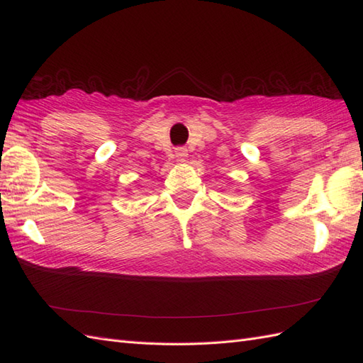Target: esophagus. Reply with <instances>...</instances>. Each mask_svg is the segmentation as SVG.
Here are the masks:
<instances>
[{
    "label": "esophagus",
    "mask_w": 363,
    "mask_h": 363,
    "mask_svg": "<svg viewBox=\"0 0 363 363\" xmlns=\"http://www.w3.org/2000/svg\"><path fill=\"white\" fill-rule=\"evenodd\" d=\"M174 152H176V157L181 159V160H184V159L187 157V150L182 148V146H181V148H176Z\"/></svg>",
    "instance_id": "esophagus-1"
}]
</instances>
